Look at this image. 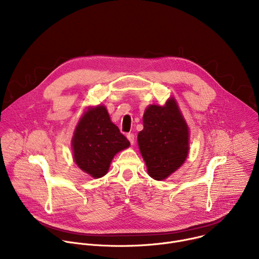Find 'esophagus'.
<instances>
[{
  "mask_svg": "<svg viewBox=\"0 0 259 259\" xmlns=\"http://www.w3.org/2000/svg\"><path fill=\"white\" fill-rule=\"evenodd\" d=\"M127 138H128V140L130 141V143H131V144H134L135 136H134V134H133V133H128V134H127Z\"/></svg>",
  "mask_w": 259,
  "mask_h": 259,
  "instance_id": "obj_1",
  "label": "esophagus"
}]
</instances>
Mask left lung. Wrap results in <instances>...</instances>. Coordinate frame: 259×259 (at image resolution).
Returning a JSON list of instances; mask_svg holds the SVG:
<instances>
[{"label": "left lung", "instance_id": "1", "mask_svg": "<svg viewBox=\"0 0 259 259\" xmlns=\"http://www.w3.org/2000/svg\"><path fill=\"white\" fill-rule=\"evenodd\" d=\"M138 145L150 176L162 180L176 171L189 154V128L174 99L150 105L143 115Z\"/></svg>", "mask_w": 259, "mask_h": 259}]
</instances>
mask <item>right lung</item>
<instances>
[{
    "label": "right lung",
    "instance_id": "add662e5",
    "mask_svg": "<svg viewBox=\"0 0 259 259\" xmlns=\"http://www.w3.org/2000/svg\"><path fill=\"white\" fill-rule=\"evenodd\" d=\"M129 145L101 105L87 110L72 137L75 162L94 178L105 175L114 156Z\"/></svg>",
    "mask_w": 259,
    "mask_h": 259
}]
</instances>
